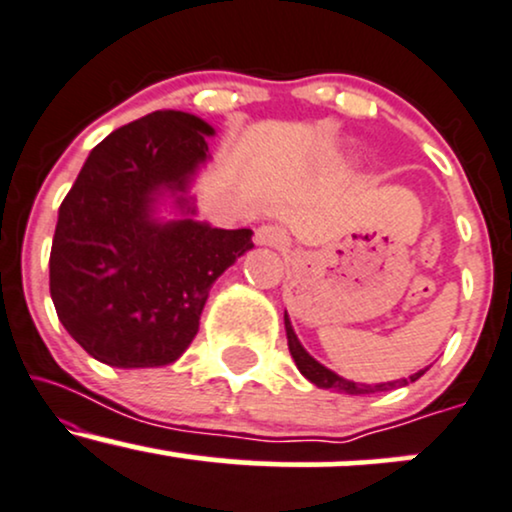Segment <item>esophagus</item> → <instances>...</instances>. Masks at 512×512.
<instances>
[{"label":"esophagus","mask_w":512,"mask_h":512,"mask_svg":"<svg viewBox=\"0 0 512 512\" xmlns=\"http://www.w3.org/2000/svg\"><path fill=\"white\" fill-rule=\"evenodd\" d=\"M255 240H257V245H264V248H276V250H283L288 245L286 231H283L281 226H274V224L260 226L255 233Z\"/></svg>","instance_id":"1"}]
</instances>
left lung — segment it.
<instances>
[{
    "instance_id": "1",
    "label": "left lung",
    "mask_w": 512,
    "mask_h": 512,
    "mask_svg": "<svg viewBox=\"0 0 512 512\" xmlns=\"http://www.w3.org/2000/svg\"><path fill=\"white\" fill-rule=\"evenodd\" d=\"M283 324H286L288 350H291L295 365H298L300 374H303L305 379H310L315 386H319V389H331V391H338V393H350V396H365V393L391 391V389H398V386H408L410 381H417L424 374V369H422V372L412 374L410 379L386 381V384H360V381L343 379V377H338L336 372H331V369H326L324 365H319L315 357H312L303 346H300L298 336H295V331H293V326H291V319H288L286 312H283Z\"/></svg>"
}]
</instances>
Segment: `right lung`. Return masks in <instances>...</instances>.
Segmentation results:
<instances>
[{"instance_id": "add662e5", "label": "right lung", "mask_w": 512, "mask_h": 512, "mask_svg": "<svg viewBox=\"0 0 512 512\" xmlns=\"http://www.w3.org/2000/svg\"><path fill=\"white\" fill-rule=\"evenodd\" d=\"M214 128L200 116L152 112L92 147L59 207L49 293L59 322L104 365L176 362L200 326L212 283L252 248L250 229L190 219V181ZM164 194L183 220L156 219Z\"/></svg>"}]
</instances>
